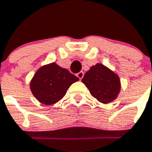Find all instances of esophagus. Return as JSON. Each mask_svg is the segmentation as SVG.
I'll list each match as a JSON object with an SVG mask.
<instances>
[{"label":"esophagus","instance_id":"esophagus-1","mask_svg":"<svg viewBox=\"0 0 152 152\" xmlns=\"http://www.w3.org/2000/svg\"><path fill=\"white\" fill-rule=\"evenodd\" d=\"M83 76H84V72H83V71H81V72H78V73L76 74V76H77L80 80H81V79L83 77Z\"/></svg>","mask_w":152,"mask_h":152}]
</instances>
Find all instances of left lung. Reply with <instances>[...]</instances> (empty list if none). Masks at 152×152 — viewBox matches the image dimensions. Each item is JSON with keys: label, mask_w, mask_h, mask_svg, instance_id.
I'll return each instance as SVG.
<instances>
[{"label": "left lung", "mask_w": 152, "mask_h": 152, "mask_svg": "<svg viewBox=\"0 0 152 152\" xmlns=\"http://www.w3.org/2000/svg\"><path fill=\"white\" fill-rule=\"evenodd\" d=\"M82 82L90 94L104 104L115 100L121 88L119 76L101 63L92 66L85 73Z\"/></svg>", "instance_id": "obj_1"}]
</instances>
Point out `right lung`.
Returning <instances> with one entry per match:
<instances>
[{
	"instance_id": "add662e5",
	"label": "right lung",
	"mask_w": 152,
	"mask_h": 152,
	"mask_svg": "<svg viewBox=\"0 0 152 152\" xmlns=\"http://www.w3.org/2000/svg\"><path fill=\"white\" fill-rule=\"evenodd\" d=\"M79 78L56 62L41 66L30 82V90L41 104H56L66 95L69 86Z\"/></svg>"
}]
</instances>
